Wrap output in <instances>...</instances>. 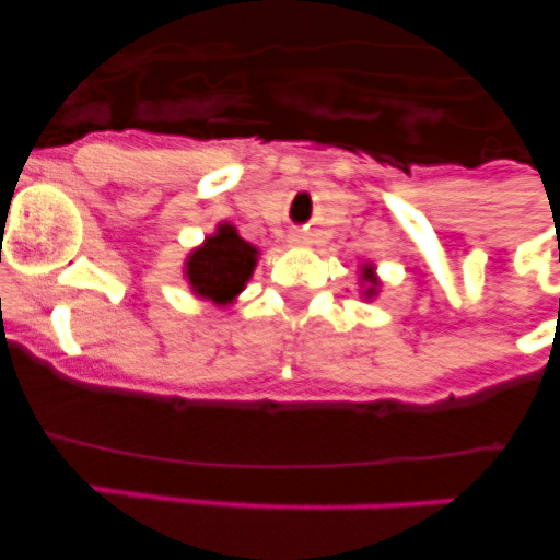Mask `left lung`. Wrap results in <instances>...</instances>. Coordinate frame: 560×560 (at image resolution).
<instances>
[{
    "mask_svg": "<svg viewBox=\"0 0 560 560\" xmlns=\"http://www.w3.org/2000/svg\"><path fill=\"white\" fill-rule=\"evenodd\" d=\"M364 271H368V283H370L368 294H370V296H373V294H375V285H373V283H375V280H373V277H370V269H364Z\"/></svg>",
    "mask_w": 560,
    "mask_h": 560,
    "instance_id": "obj_1",
    "label": "left lung"
}]
</instances>
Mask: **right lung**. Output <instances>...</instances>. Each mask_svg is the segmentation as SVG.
<instances>
[{
	"mask_svg": "<svg viewBox=\"0 0 560 560\" xmlns=\"http://www.w3.org/2000/svg\"><path fill=\"white\" fill-rule=\"evenodd\" d=\"M255 257L257 249L237 235L235 226L221 224L201 249L187 257V280L196 294L224 305L246 285L255 269Z\"/></svg>",
	"mask_w": 560,
	"mask_h": 560,
	"instance_id": "1",
	"label": "right lung"
}]
</instances>
